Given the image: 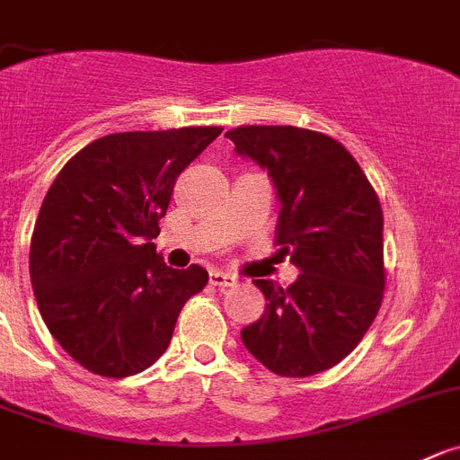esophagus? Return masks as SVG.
Wrapping results in <instances>:
<instances>
[{
	"mask_svg": "<svg viewBox=\"0 0 460 460\" xmlns=\"http://www.w3.org/2000/svg\"><path fill=\"white\" fill-rule=\"evenodd\" d=\"M209 282L217 285V288H234V285H237V276L226 271H212L209 273Z\"/></svg>",
	"mask_w": 460,
	"mask_h": 460,
	"instance_id": "obj_1",
	"label": "esophagus"
}]
</instances>
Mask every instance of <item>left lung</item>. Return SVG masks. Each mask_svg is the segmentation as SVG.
Listing matches in <instances>:
<instances>
[{
  "label": "left lung",
  "mask_w": 460,
  "mask_h": 460,
  "mask_svg": "<svg viewBox=\"0 0 460 460\" xmlns=\"http://www.w3.org/2000/svg\"><path fill=\"white\" fill-rule=\"evenodd\" d=\"M267 168L280 214L276 243L301 269L288 289L252 280L264 314L243 347L278 376L305 378L344 360L376 319L385 289L383 212L356 159L335 138L292 125H243L226 134Z\"/></svg>",
  "instance_id": "1"
}]
</instances>
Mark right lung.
I'll list each match as a JSON object with an SVG mask.
<instances>
[{
  "mask_svg": "<svg viewBox=\"0 0 460 460\" xmlns=\"http://www.w3.org/2000/svg\"><path fill=\"white\" fill-rule=\"evenodd\" d=\"M223 128L120 132L88 143L49 187L29 251L38 310L63 351L107 378L143 372L208 285L155 248L180 172Z\"/></svg>",
  "mask_w": 460,
  "mask_h": 460,
  "instance_id": "add662e5",
  "label": "right lung"
}]
</instances>
